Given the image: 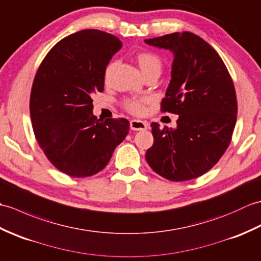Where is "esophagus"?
Masks as SVG:
<instances>
[{
	"label": "esophagus",
	"instance_id": "obj_1",
	"mask_svg": "<svg viewBox=\"0 0 261 261\" xmlns=\"http://www.w3.org/2000/svg\"><path fill=\"white\" fill-rule=\"evenodd\" d=\"M130 127L131 130L135 131H139V130H146L148 127V123L145 121H140V120H132L130 121Z\"/></svg>",
	"mask_w": 261,
	"mask_h": 261
}]
</instances>
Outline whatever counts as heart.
Wrapping results in <instances>:
<instances>
[{
    "label": "heart",
    "mask_w": 261,
    "mask_h": 261,
    "mask_svg": "<svg viewBox=\"0 0 261 261\" xmlns=\"http://www.w3.org/2000/svg\"><path fill=\"white\" fill-rule=\"evenodd\" d=\"M136 60L138 65L142 71L143 75H148L150 73H159L162 71L163 68V60L160 58L156 53L153 51H140L136 56ZM113 68V63H111L107 66V68L104 70V80L108 81L111 75V71ZM145 104L146 99L143 98H131L127 99L125 102V108L126 110L131 112L132 114L140 115L145 112Z\"/></svg>",
    "instance_id": "1"
}]
</instances>
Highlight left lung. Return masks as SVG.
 <instances>
[{
    "mask_svg": "<svg viewBox=\"0 0 261 261\" xmlns=\"http://www.w3.org/2000/svg\"><path fill=\"white\" fill-rule=\"evenodd\" d=\"M145 42L174 54L162 111L179 115L176 129H160L152 122L153 145L146 160L166 179H194L212 168L230 145L238 112L233 82L219 54L192 32Z\"/></svg>",
    "mask_w": 261,
    "mask_h": 261,
    "instance_id": "8db88e82",
    "label": "left lung"
}]
</instances>
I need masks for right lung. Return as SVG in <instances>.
<instances>
[{"label":"right lung","mask_w":261,"mask_h":261,"mask_svg":"<svg viewBox=\"0 0 261 261\" xmlns=\"http://www.w3.org/2000/svg\"><path fill=\"white\" fill-rule=\"evenodd\" d=\"M122 42L86 29L62 39L33 80L30 116L39 146L55 167L71 177L101 171L130 129L126 119H97L92 94L103 92L104 70Z\"/></svg>","instance_id":"obj_1"}]
</instances>
